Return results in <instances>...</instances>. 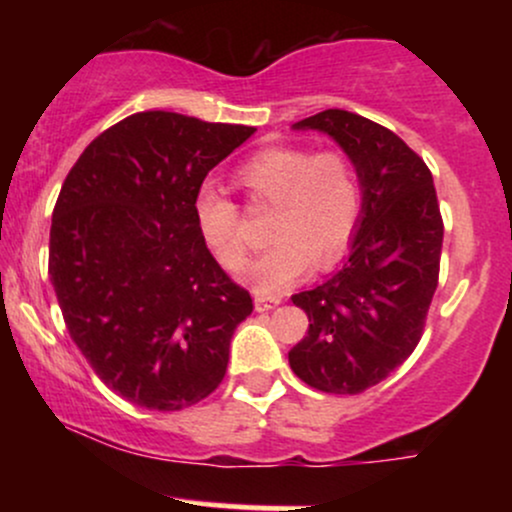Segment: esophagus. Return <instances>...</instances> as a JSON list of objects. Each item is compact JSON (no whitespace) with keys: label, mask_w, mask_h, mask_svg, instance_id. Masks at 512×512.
<instances>
[{"label":"esophagus","mask_w":512,"mask_h":512,"mask_svg":"<svg viewBox=\"0 0 512 512\" xmlns=\"http://www.w3.org/2000/svg\"><path fill=\"white\" fill-rule=\"evenodd\" d=\"M279 303H281L279 296H267V293H255V310H257V313H267V310H274Z\"/></svg>","instance_id":"esophagus-1"}]
</instances>
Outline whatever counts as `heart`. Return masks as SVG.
<instances>
[{"mask_svg":"<svg viewBox=\"0 0 512 512\" xmlns=\"http://www.w3.org/2000/svg\"><path fill=\"white\" fill-rule=\"evenodd\" d=\"M238 182L255 207H272L269 240L274 245L245 269L257 293H279L317 267L344 255L361 216V182L342 151L310 154L301 146H269L245 161ZM195 219L204 243L223 267L248 260V238L236 202L214 187H202Z\"/></svg>","mask_w":512,"mask_h":512,"instance_id":"obj_1","label":"heart"}]
</instances>
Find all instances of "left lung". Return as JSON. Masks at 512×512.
Segmentation results:
<instances>
[{"label": "left lung", "instance_id": "8db88e82", "mask_svg": "<svg viewBox=\"0 0 512 512\" xmlns=\"http://www.w3.org/2000/svg\"><path fill=\"white\" fill-rule=\"evenodd\" d=\"M293 129H315L342 146L363 202L342 267L291 298L310 327L289 363L315 390L358 395L402 366L424 332L443 248L436 187L395 132L349 110H325Z\"/></svg>", "mask_w": 512, "mask_h": 512}]
</instances>
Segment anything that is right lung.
Here are the masks:
<instances>
[{
    "instance_id": "obj_1",
    "label": "right lung",
    "mask_w": 512,
    "mask_h": 512,
    "mask_svg": "<svg viewBox=\"0 0 512 512\" xmlns=\"http://www.w3.org/2000/svg\"><path fill=\"white\" fill-rule=\"evenodd\" d=\"M255 127L166 110L86 146L50 228V281L69 337L110 390L144 409L202 402L226 375L252 298L211 257L195 199Z\"/></svg>"
}]
</instances>
